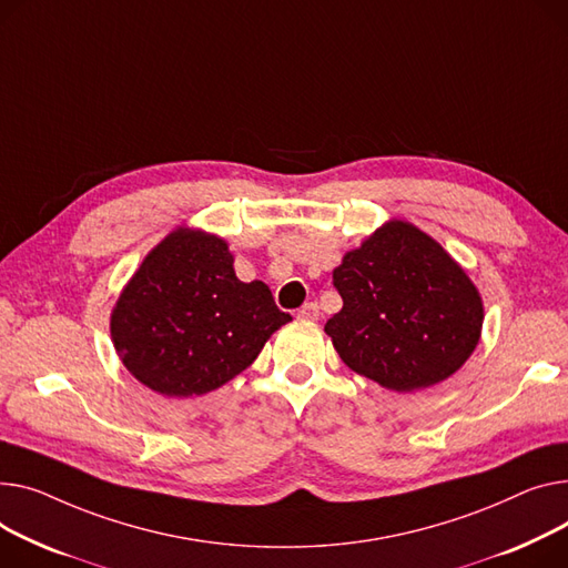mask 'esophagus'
<instances>
[{
	"label": "esophagus",
	"instance_id": "esophagus-1",
	"mask_svg": "<svg viewBox=\"0 0 568 568\" xmlns=\"http://www.w3.org/2000/svg\"><path fill=\"white\" fill-rule=\"evenodd\" d=\"M296 317H298V320H308V322H315V320H320V306L315 304V301H308V304H304V306L298 308Z\"/></svg>",
	"mask_w": 568,
	"mask_h": 568
}]
</instances>
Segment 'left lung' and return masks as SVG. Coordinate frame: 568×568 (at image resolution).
Instances as JSON below:
<instances>
[{
  "instance_id": "8db88e82",
  "label": "left lung",
  "mask_w": 568,
  "mask_h": 568,
  "mask_svg": "<svg viewBox=\"0 0 568 568\" xmlns=\"http://www.w3.org/2000/svg\"><path fill=\"white\" fill-rule=\"evenodd\" d=\"M343 296L324 331L354 372L397 393L455 374L481 333V298L438 242L388 221L333 272Z\"/></svg>"
}]
</instances>
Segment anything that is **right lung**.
<instances>
[{
    "instance_id": "add662e5",
    "label": "right lung",
    "mask_w": 568,
    "mask_h": 568,
    "mask_svg": "<svg viewBox=\"0 0 568 568\" xmlns=\"http://www.w3.org/2000/svg\"><path fill=\"white\" fill-rule=\"evenodd\" d=\"M290 320L262 281L235 276L229 244L178 229L125 285L111 313V337L143 386L194 397L246 369Z\"/></svg>"
}]
</instances>
